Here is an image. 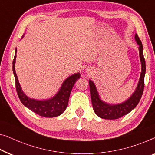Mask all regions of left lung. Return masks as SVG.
<instances>
[{"instance_id": "obj_1", "label": "left lung", "mask_w": 155, "mask_h": 155, "mask_svg": "<svg viewBox=\"0 0 155 155\" xmlns=\"http://www.w3.org/2000/svg\"><path fill=\"white\" fill-rule=\"evenodd\" d=\"M136 41L139 45V53H140L141 66L140 78L139 80L136 90L132 95V96L126 102L119 104H109L104 103L99 98L98 93L95 88V84L92 81H89V86H90V92L91 100L93 110L95 114L102 119H117L121 118L124 115L127 114L130 111H132L137 106L138 102H140L141 97H142L144 87H145V60L143 56V47L140 39L139 38L138 34L135 36Z\"/></svg>"}]
</instances>
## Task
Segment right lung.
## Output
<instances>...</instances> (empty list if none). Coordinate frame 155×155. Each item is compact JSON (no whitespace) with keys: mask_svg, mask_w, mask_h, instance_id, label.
Here are the masks:
<instances>
[{"mask_svg":"<svg viewBox=\"0 0 155 155\" xmlns=\"http://www.w3.org/2000/svg\"><path fill=\"white\" fill-rule=\"evenodd\" d=\"M16 53L17 50H15V58L12 62V70L15 78V86H16L17 93L21 103L25 107H27L28 109L31 110L32 112L43 117L51 118V117H58L62 114L66 110L67 104H68L71 89H72L76 81L80 78V74H75L71 75L69 78H67L63 83L58 94L53 98L44 100V101L31 99L27 95H25L19 86L18 78H17L15 69Z\"/></svg>","mask_w":155,"mask_h":155,"instance_id":"obj_1","label":"right lung"}]
</instances>
